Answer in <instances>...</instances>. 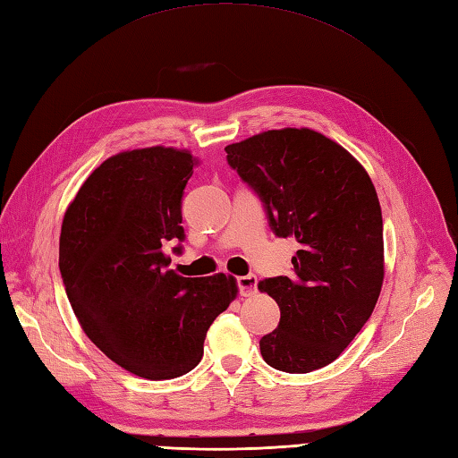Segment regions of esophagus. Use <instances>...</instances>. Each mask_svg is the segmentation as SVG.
<instances>
[{
  "label": "esophagus",
  "instance_id": "34e87169",
  "mask_svg": "<svg viewBox=\"0 0 458 458\" xmlns=\"http://www.w3.org/2000/svg\"><path fill=\"white\" fill-rule=\"evenodd\" d=\"M257 276L255 274H247V276H239L237 278V288L241 296H252L257 292Z\"/></svg>",
  "mask_w": 458,
  "mask_h": 458
}]
</instances>
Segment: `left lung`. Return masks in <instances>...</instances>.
I'll return each mask as SVG.
<instances>
[{"instance_id": "left-lung-1", "label": "left lung", "mask_w": 458, "mask_h": 458, "mask_svg": "<svg viewBox=\"0 0 458 458\" xmlns=\"http://www.w3.org/2000/svg\"><path fill=\"white\" fill-rule=\"evenodd\" d=\"M227 162L257 191L276 237H293L290 276L267 278L280 323L260 339L272 369L327 367L357 337L384 280L380 201L351 152L311 129H278L225 147Z\"/></svg>"}]
</instances>
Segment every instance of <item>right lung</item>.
<instances>
[{
    "label": "right lung",
    "mask_w": 458,
    "mask_h": 458,
    "mask_svg": "<svg viewBox=\"0 0 458 458\" xmlns=\"http://www.w3.org/2000/svg\"><path fill=\"white\" fill-rule=\"evenodd\" d=\"M194 166L188 150L170 147L119 152L64 213L58 267L70 306L89 341L140 378L198 367L209 325L237 296L233 276L168 270L162 245L186 237L182 198Z\"/></svg>",
    "instance_id": "add662e5"
}]
</instances>
